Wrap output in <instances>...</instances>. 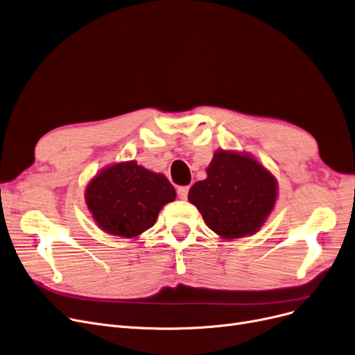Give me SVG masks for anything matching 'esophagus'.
<instances>
[{
    "instance_id": "obj_1",
    "label": "esophagus",
    "mask_w": 355,
    "mask_h": 355,
    "mask_svg": "<svg viewBox=\"0 0 355 355\" xmlns=\"http://www.w3.org/2000/svg\"><path fill=\"white\" fill-rule=\"evenodd\" d=\"M188 193H189V187H180V188H178V196L180 199H187Z\"/></svg>"
}]
</instances>
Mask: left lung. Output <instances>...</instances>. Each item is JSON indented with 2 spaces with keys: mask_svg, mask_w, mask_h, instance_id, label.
<instances>
[{
  "mask_svg": "<svg viewBox=\"0 0 355 355\" xmlns=\"http://www.w3.org/2000/svg\"><path fill=\"white\" fill-rule=\"evenodd\" d=\"M207 175L188 195L205 224L225 240L257 232L275 208L276 178L251 156L225 150L215 151Z\"/></svg>",
  "mask_w": 355,
  "mask_h": 355,
  "instance_id": "8db88e82",
  "label": "left lung"
}]
</instances>
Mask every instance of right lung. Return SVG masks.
Wrapping results in <instances>:
<instances>
[{
  "label": "right lung",
  "instance_id": "obj_1",
  "mask_svg": "<svg viewBox=\"0 0 355 355\" xmlns=\"http://www.w3.org/2000/svg\"><path fill=\"white\" fill-rule=\"evenodd\" d=\"M176 199L173 184L162 173L136 162L103 168L87 187L85 200L101 230L134 239L155 225L160 209Z\"/></svg>",
  "mask_w": 355,
  "mask_h": 355
}]
</instances>
